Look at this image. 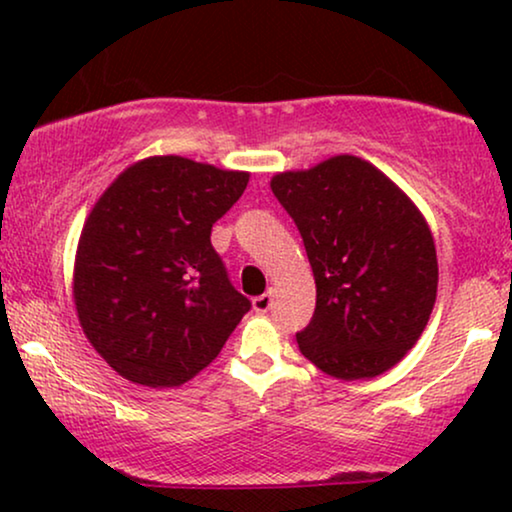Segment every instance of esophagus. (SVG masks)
<instances>
[{"label": "esophagus", "instance_id": "34e87169", "mask_svg": "<svg viewBox=\"0 0 512 512\" xmlns=\"http://www.w3.org/2000/svg\"><path fill=\"white\" fill-rule=\"evenodd\" d=\"M272 307V291H265L263 296L254 298V310L256 312H268Z\"/></svg>", "mask_w": 512, "mask_h": 512}]
</instances>
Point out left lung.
<instances>
[{
    "mask_svg": "<svg viewBox=\"0 0 512 512\" xmlns=\"http://www.w3.org/2000/svg\"><path fill=\"white\" fill-rule=\"evenodd\" d=\"M272 193L303 237L317 307L298 347L326 375L363 380L396 366L431 317V230L394 181L356 156L282 172Z\"/></svg>",
    "mask_w": 512,
    "mask_h": 512,
    "instance_id": "left-lung-1",
    "label": "left lung"
}]
</instances>
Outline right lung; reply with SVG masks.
Instances as JSON below:
<instances>
[{
    "instance_id": "obj_1",
    "label": "right lung",
    "mask_w": 512,
    "mask_h": 512,
    "mask_svg": "<svg viewBox=\"0 0 512 512\" xmlns=\"http://www.w3.org/2000/svg\"><path fill=\"white\" fill-rule=\"evenodd\" d=\"M247 181V172L153 156L95 202L76 249L74 303L90 345L125 380L179 387L249 312L212 247V226Z\"/></svg>"
}]
</instances>
